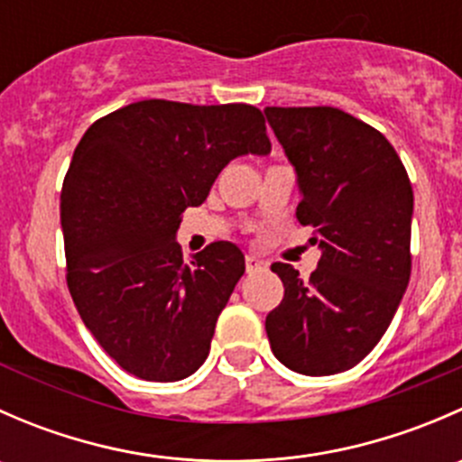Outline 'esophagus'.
<instances>
[{
  "label": "esophagus",
  "mask_w": 462,
  "mask_h": 462,
  "mask_svg": "<svg viewBox=\"0 0 462 462\" xmlns=\"http://www.w3.org/2000/svg\"><path fill=\"white\" fill-rule=\"evenodd\" d=\"M265 268V261H261V259H257V257H245V270H248V273H259V270H263Z\"/></svg>",
  "instance_id": "obj_1"
}]
</instances>
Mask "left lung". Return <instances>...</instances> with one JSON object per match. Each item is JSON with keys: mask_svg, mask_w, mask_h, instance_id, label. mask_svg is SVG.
I'll use <instances>...</instances> for the list:
<instances>
[{"mask_svg": "<svg viewBox=\"0 0 462 462\" xmlns=\"http://www.w3.org/2000/svg\"><path fill=\"white\" fill-rule=\"evenodd\" d=\"M295 165L297 221L321 257L301 279L273 263L282 304L265 318L270 348L291 371L333 375L365 360L389 328L411 277L413 189L393 144L335 106H265Z\"/></svg>", "mask_w": 462, "mask_h": 462, "instance_id": "8db88e82", "label": "left lung"}]
</instances>
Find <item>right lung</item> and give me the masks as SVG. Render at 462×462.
<instances>
[{
	"label": "right lung",
	"mask_w": 462,
	"mask_h": 462,
	"mask_svg": "<svg viewBox=\"0 0 462 462\" xmlns=\"http://www.w3.org/2000/svg\"><path fill=\"white\" fill-rule=\"evenodd\" d=\"M268 152L257 106L156 97L102 116L78 143L60 197L67 286L127 374L174 382L205 362L245 259L214 241L183 261L180 214L205 201L232 158Z\"/></svg>",
	"instance_id": "obj_1"
}]
</instances>
